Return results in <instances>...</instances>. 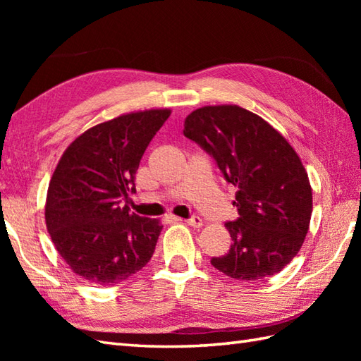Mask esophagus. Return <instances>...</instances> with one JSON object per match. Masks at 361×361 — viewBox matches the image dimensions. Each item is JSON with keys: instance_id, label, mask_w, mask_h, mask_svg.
<instances>
[{"instance_id": "34e87169", "label": "esophagus", "mask_w": 361, "mask_h": 361, "mask_svg": "<svg viewBox=\"0 0 361 361\" xmlns=\"http://www.w3.org/2000/svg\"><path fill=\"white\" fill-rule=\"evenodd\" d=\"M186 224L190 226H195V228H200L203 225V220L200 216H190L189 219H186Z\"/></svg>"}]
</instances>
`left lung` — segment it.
Segmentation results:
<instances>
[{
  "label": "left lung",
  "instance_id": "1",
  "mask_svg": "<svg viewBox=\"0 0 361 361\" xmlns=\"http://www.w3.org/2000/svg\"><path fill=\"white\" fill-rule=\"evenodd\" d=\"M183 133L216 161L237 188V217L226 221L231 248L211 264L228 278H271L301 250L312 216V188L293 147L257 114L237 105L203 106Z\"/></svg>",
  "mask_w": 361,
  "mask_h": 361
}]
</instances>
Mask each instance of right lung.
<instances>
[{
    "instance_id": "right-lung-1",
    "label": "right lung",
    "mask_w": 361,
    "mask_h": 361,
    "mask_svg": "<svg viewBox=\"0 0 361 361\" xmlns=\"http://www.w3.org/2000/svg\"><path fill=\"white\" fill-rule=\"evenodd\" d=\"M169 110L130 113L87 130L60 158L44 219L59 255L97 286L132 278L153 256L163 225L126 204L135 175Z\"/></svg>"
}]
</instances>
